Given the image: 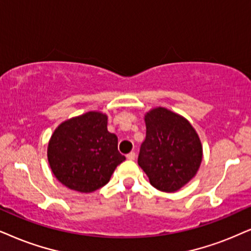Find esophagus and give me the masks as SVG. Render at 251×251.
Here are the masks:
<instances>
[{
	"instance_id": "1",
	"label": "esophagus",
	"mask_w": 251,
	"mask_h": 251,
	"mask_svg": "<svg viewBox=\"0 0 251 251\" xmlns=\"http://www.w3.org/2000/svg\"><path fill=\"white\" fill-rule=\"evenodd\" d=\"M126 157H127L128 160H134V158H135V153H134V151H131V153L127 154V156H126Z\"/></svg>"
}]
</instances>
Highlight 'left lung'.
<instances>
[{
	"instance_id": "8db88e82",
	"label": "left lung",
	"mask_w": 251,
	"mask_h": 251,
	"mask_svg": "<svg viewBox=\"0 0 251 251\" xmlns=\"http://www.w3.org/2000/svg\"><path fill=\"white\" fill-rule=\"evenodd\" d=\"M146 139L138 164L154 188L175 192L193 178L201 166L202 148L191 124L164 107L146 115Z\"/></svg>"
}]
</instances>
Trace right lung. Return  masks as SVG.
Wrapping results in <instances>:
<instances>
[{"label": "right lung", "instance_id": "right-lung-1", "mask_svg": "<svg viewBox=\"0 0 251 251\" xmlns=\"http://www.w3.org/2000/svg\"><path fill=\"white\" fill-rule=\"evenodd\" d=\"M47 157L59 182L85 193L105 185L126 158L119 153L117 135L107 131V117L100 112L62 123L50 136Z\"/></svg>", "mask_w": 251, "mask_h": 251}]
</instances>
